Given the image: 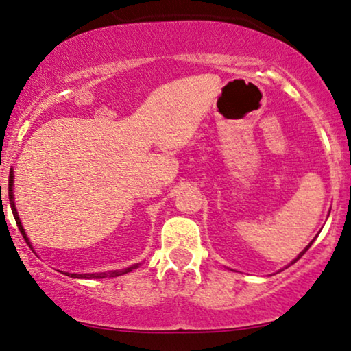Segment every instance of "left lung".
<instances>
[{
    "instance_id": "1",
    "label": "left lung",
    "mask_w": 351,
    "mask_h": 351,
    "mask_svg": "<svg viewBox=\"0 0 351 351\" xmlns=\"http://www.w3.org/2000/svg\"><path fill=\"white\" fill-rule=\"evenodd\" d=\"M312 243H313V241H310V243H308L307 246H305V250L302 251V253H299V256H298V258H295V259H294V261H293V263H291V264H294V263H295V261H298V259H300V258H302V256L305 254V251H307V250L310 248V246H312Z\"/></svg>"
}]
</instances>
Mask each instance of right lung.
I'll list each match as a JSON object with an SVG mask.
<instances>
[{"instance_id":"right-lung-1","label":"right lung","mask_w":351,"mask_h":351,"mask_svg":"<svg viewBox=\"0 0 351 351\" xmlns=\"http://www.w3.org/2000/svg\"><path fill=\"white\" fill-rule=\"evenodd\" d=\"M12 186H14V171L11 170V173H9V202H11V210H12V215H14V219H16L19 230H21V234L23 235V239L27 240V243L29 245V240L27 239V234H25V229L22 227L21 223V218H19V213H17V208H16V204H14V194H12ZM1 189V187H0ZM29 248H32V245H29ZM138 264H133L130 267L127 269H121V270H111V272H101V274H68L65 272V275L68 276H73V278H111V276H119V275H124L132 272L133 269H136Z\"/></svg>"}]
</instances>
